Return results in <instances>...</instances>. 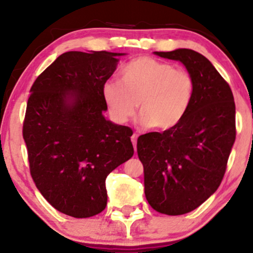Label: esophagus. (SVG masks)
I'll use <instances>...</instances> for the list:
<instances>
[{"instance_id": "esophagus-1", "label": "esophagus", "mask_w": 253, "mask_h": 253, "mask_svg": "<svg viewBox=\"0 0 253 253\" xmlns=\"http://www.w3.org/2000/svg\"><path fill=\"white\" fill-rule=\"evenodd\" d=\"M130 140H132L133 143V147H134V151L136 150V140H138V134H133L132 136H130Z\"/></svg>"}]
</instances>
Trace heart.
<instances>
[{"label":"heart","mask_w":253,"mask_h":253,"mask_svg":"<svg viewBox=\"0 0 253 253\" xmlns=\"http://www.w3.org/2000/svg\"><path fill=\"white\" fill-rule=\"evenodd\" d=\"M120 83L109 81L102 96L117 123L135 115L140 103L141 123L155 130L177 126L187 115L195 91L191 75L184 69L151 57H139L121 69Z\"/></svg>","instance_id":"heart-1"}]
</instances>
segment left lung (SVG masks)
<instances>
[{
  "label": "left lung",
  "mask_w": 253,
  "mask_h": 253,
  "mask_svg": "<svg viewBox=\"0 0 253 253\" xmlns=\"http://www.w3.org/2000/svg\"><path fill=\"white\" fill-rule=\"evenodd\" d=\"M179 60L194 78L187 115L173 128L138 138L145 196L158 213L182 215L201 206L221 183L236 140V104L228 83L199 52H155Z\"/></svg>",
  "instance_id": "1"
}]
</instances>
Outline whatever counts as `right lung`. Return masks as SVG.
I'll list each match as a JSON object with an SVG mask.
<instances>
[{
  "label": "right lung",
  "instance_id": "right-lung-1",
  "mask_svg": "<svg viewBox=\"0 0 253 253\" xmlns=\"http://www.w3.org/2000/svg\"><path fill=\"white\" fill-rule=\"evenodd\" d=\"M118 56L65 52L31 88L22 127L31 175L47 202L66 215L101 213L107 176L134 153L133 130L103 117L102 88Z\"/></svg>",
  "mask_w": 253,
  "mask_h": 253
}]
</instances>
